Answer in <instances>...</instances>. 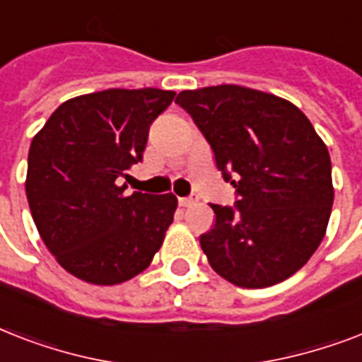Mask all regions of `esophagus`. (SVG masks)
Listing matches in <instances>:
<instances>
[{
  "instance_id": "esophagus-1",
  "label": "esophagus",
  "mask_w": 362,
  "mask_h": 362,
  "mask_svg": "<svg viewBox=\"0 0 362 362\" xmlns=\"http://www.w3.org/2000/svg\"><path fill=\"white\" fill-rule=\"evenodd\" d=\"M197 201V195H189V197H180L178 199V203H180V206H189V204H193Z\"/></svg>"
}]
</instances>
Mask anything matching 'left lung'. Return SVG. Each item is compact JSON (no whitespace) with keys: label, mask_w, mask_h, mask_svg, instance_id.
Here are the masks:
<instances>
[{"label":"left lung","mask_w":362,"mask_h":362,"mask_svg":"<svg viewBox=\"0 0 362 362\" xmlns=\"http://www.w3.org/2000/svg\"><path fill=\"white\" fill-rule=\"evenodd\" d=\"M235 187V206L210 204L216 223L201 235L210 267L238 287L274 286L303 269L331 218V156L293 103L221 84L178 93Z\"/></svg>","instance_id":"obj_1"}]
</instances>
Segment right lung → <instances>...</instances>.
I'll use <instances>...</instances> for the list:
<instances>
[{
    "label": "right lung",
    "mask_w": 362,
    "mask_h": 362,
    "mask_svg": "<svg viewBox=\"0 0 362 362\" xmlns=\"http://www.w3.org/2000/svg\"><path fill=\"white\" fill-rule=\"evenodd\" d=\"M173 99L158 88L88 93L59 105L31 141L25 195L37 231L88 284L131 280L163 244L176 197H125L120 178L142 161L150 125Z\"/></svg>",
    "instance_id": "1"
}]
</instances>
